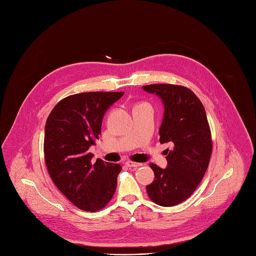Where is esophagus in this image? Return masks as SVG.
Segmentation results:
<instances>
[{"label":"esophagus","instance_id":"1","mask_svg":"<svg viewBox=\"0 0 256 256\" xmlns=\"http://www.w3.org/2000/svg\"><path fill=\"white\" fill-rule=\"evenodd\" d=\"M125 164L129 168H138V167L142 166V164H140V163H136V162H132V161H127Z\"/></svg>","mask_w":256,"mask_h":256}]
</instances>
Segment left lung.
<instances>
[{
  "label": "left lung",
  "mask_w": 256,
  "mask_h": 256,
  "mask_svg": "<svg viewBox=\"0 0 256 256\" xmlns=\"http://www.w3.org/2000/svg\"><path fill=\"white\" fill-rule=\"evenodd\" d=\"M159 96L164 104L160 142H169L167 167L150 164L154 182L146 186L150 199L163 207L182 203L198 188L208 168L212 152L211 132L205 108L186 87L172 84L142 86Z\"/></svg>",
  "instance_id": "obj_1"
}]
</instances>
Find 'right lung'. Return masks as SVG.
<instances>
[{
	"instance_id": "add662e5",
	"label": "right lung",
	"mask_w": 256,
	"mask_h": 256,
	"mask_svg": "<svg viewBox=\"0 0 256 256\" xmlns=\"http://www.w3.org/2000/svg\"><path fill=\"white\" fill-rule=\"evenodd\" d=\"M124 92H84L64 98L51 110L45 125L44 154L57 188L78 208L96 212L108 205L116 188L120 164L97 159L89 148L102 133L108 108Z\"/></svg>"
}]
</instances>
